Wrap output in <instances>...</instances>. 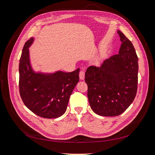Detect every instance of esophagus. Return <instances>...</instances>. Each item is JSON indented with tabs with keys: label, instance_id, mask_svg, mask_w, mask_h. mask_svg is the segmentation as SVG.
Segmentation results:
<instances>
[{
	"label": "esophagus",
	"instance_id": "34e87169",
	"mask_svg": "<svg viewBox=\"0 0 155 155\" xmlns=\"http://www.w3.org/2000/svg\"><path fill=\"white\" fill-rule=\"evenodd\" d=\"M84 74H85L84 70H83V69H82V70L79 72V77H80V79L81 80H83L84 78Z\"/></svg>",
	"mask_w": 155,
	"mask_h": 155
}]
</instances>
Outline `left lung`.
I'll return each mask as SVG.
<instances>
[{"mask_svg": "<svg viewBox=\"0 0 155 155\" xmlns=\"http://www.w3.org/2000/svg\"><path fill=\"white\" fill-rule=\"evenodd\" d=\"M118 54L106 59L101 67L90 66L85 72L87 97L91 109L103 117L118 116L136 97L138 57L133 45L120 31Z\"/></svg>", "mask_w": 155, "mask_h": 155, "instance_id": "8db88e82", "label": "left lung"}]
</instances>
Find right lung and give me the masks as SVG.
Wrapping results in <instances>:
<instances>
[{
  "mask_svg": "<svg viewBox=\"0 0 155 155\" xmlns=\"http://www.w3.org/2000/svg\"><path fill=\"white\" fill-rule=\"evenodd\" d=\"M25 42L19 62V93L25 105L32 113L45 118L62 116L69 98L79 81L80 68L73 72L58 71L53 74L35 73L31 67L28 47Z\"/></svg>",
  "mask_w": 155,
  "mask_h": 155,
  "instance_id": "right-lung-1",
  "label": "right lung"
}]
</instances>
